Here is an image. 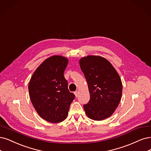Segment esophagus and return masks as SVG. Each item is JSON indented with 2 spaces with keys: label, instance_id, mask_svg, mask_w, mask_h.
Here are the masks:
<instances>
[{
  "label": "esophagus",
  "instance_id": "esophagus-1",
  "mask_svg": "<svg viewBox=\"0 0 151 151\" xmlns=\"http://www.w3.org/2000/svg\"><path fill=\"white\" fill-rule=\"evenodd\" d=\"M75 96L77 98L78 96V91H76L75 93Z\"/></svg>",
  "mask_w": 151,
  "mask_h": 151
}]
</instances>
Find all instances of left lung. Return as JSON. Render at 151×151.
I'll return each mask as SVG.
<instances>
[{
    "label": "left lung",
    "mask_w": 151,
    "mask_h": 151,
    "mask_svg": "<svg viewBox=\"0 0 151 151\" xmlns=\"http://www.w3.org/2000/svg\"><path fill=\"white\" fill-rule=\"evenodd\" d=\"M79 63L90 94V101L83 106L86 114L94 121L109 118L121 99L122 85L118 73L108 60L99 55L83 57Z\"/></svg>",
    "instance_id": "obj_1"
}]
</instances>
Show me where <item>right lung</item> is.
I'll return each mask as SVG.
<instances>
[{
  "instance_id": "obj_1",
  "label": "right lung",
  "mask_w": 151,
  "mask_h": 151,
  "mask_svg": "<svg viewBox=\"0 0 151 151\" xmlns=\"http://www.w3.org/2000/svg\"><path fill=\"white\" fill-rule=\"evenodd\" d=\"M68 59L61 55L50 57L38 66L29 84L31 102L42 118L52 123L63 121L75 94L70 93L64 71Z\"/></svg>"
}]
</instances>
